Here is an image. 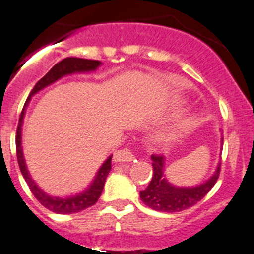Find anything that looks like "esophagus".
Segmentation results:
<instances>
[{
    "label": "esophagus",
    "instance_id": "esophagus-1",
    "mask_svg": "<svg viewBox=\"0 0 254 254\" xmlns=\"http://www.w3.org/2000/svg\"><path fill=\"white\" fill-rule=\"evenodd\" d=\"M114 162H132L135 159V155L129 148L118 150L114 154Z\"/></svg>",
    "mask_w": 254,
    "mask_h": 254
}]
</instances>
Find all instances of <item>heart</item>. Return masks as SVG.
Wrapping results in <instances>:
<instances>
[{"label":"heart","instance_id":"heart-1","mask_svg":"<svg viewBox=\"0 0 254 254\" xmlns=\"http://www.w3.org/2000/svg\"><path fill=\"white\" fill-rule=\"evenodd\" d=\"M173 136H177V135H178V131H174V132H173Z\"/></svg>","mask_w":254,"mask_h":254}]
</instances>
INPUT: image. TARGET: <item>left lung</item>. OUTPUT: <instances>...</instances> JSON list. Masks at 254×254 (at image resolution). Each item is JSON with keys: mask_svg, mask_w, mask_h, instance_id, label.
Listing matches in <instances>:
<instances>
[{"mask_svg": "<svg viewBox=\"0 0 254 254\" xmlns=\"http://www.w3.org/2000/svg\"><path fill=\"white\" fill-rule=\"evenodd\" d=\"M223 143V139H222ZM153 160V178L144 190L140 191V199L144 204L158 212L174 213L193 207L202 200L218 181L220 163L214 174L205 183L195 187H175L167 181L164 175L165 158L163 155H151Z\"/></svg>", "mask_w": 254, "mask_h": 254, "instance_id": "left-lung-1", "label": "left lung"}]
</instances>
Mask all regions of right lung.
Instances as JSON below:
<instances>
[{"label": "right lung", "mask_w": 254, "mask_h": 254, "mask_svg": "<svg viewBox=\"0 0 254 254\" xmlns=\"http://www.w3.org/2000/svg\"><path fill=\"white\" fill-rule=\"evenodd\" d=\"M101 65L100 61L98 60H87V59H79V58H66L63 61L56 64L49 72L42 77L40 81L36 82L32 91L28 95L27 100L25 103V108L22 109V113L20 115V120H18L17 132H16V151H17V160L18 167H20L21 173H22L23 178H25L26 183L30 187V190L35 195V198L47 208L49 210L54 213H59V214H72V213L81 212V210L86 209V208L91 207L95 203L98 202V199L100 198L101 193H103L104 184H105L106 177L110 173L111 169V155L108 159L104 162L101 165L99 172L95 175L94 181L87 187L82 193L77 194V195L68 196V198H59V196H50L47 195L45 191L37 187V184L32 181L30 173H28L27 167H26L25 158H23L22 146H21V132H22V123L23 118H25L26 106L30 103L31 98L34 96L36 92L42 90L44 87L49 86V85L54 84L58 81L61 77L66 76V75H71V73L77 72H90V71H95L99 66Z\"/></svg>", "instance_id": "1"}]
</instances>
